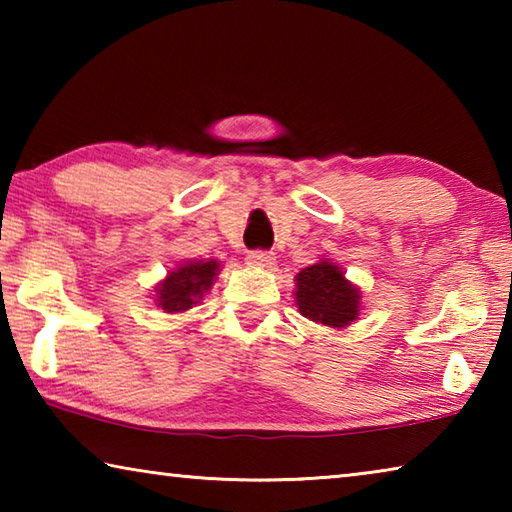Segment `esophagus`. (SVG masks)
Instances as JSON below:
<instances>
[{
    "instance_id": "esophagus-1",
    "label": "esophagus",
    "mask_w": 512,
    "mask_h": 512,
    "mask_svg": "<svg viewBox=\"0 0 512 512\" xmlns=\"http://www.w3.org/2000/svg\"><path fill=\"white\" fill-rule=\"evenodd\" d=\"M246 259L250 266H259V268H268L275 264V257L271 253H266V250H250Z\"/></svg>"
}]
</instances>
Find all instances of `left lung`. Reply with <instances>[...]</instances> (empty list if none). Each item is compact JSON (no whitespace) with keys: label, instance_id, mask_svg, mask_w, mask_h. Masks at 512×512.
I'll list each match as a JSON object with an SVG mask.
<instances>
[{"label":"left lung","instance_id":"1","mask_svg":"<svg viewBox=\"0 0 512 512\" xmlns=\"http://www.w3.org/2000/svg\"><path fill=\"white\" fill-rule=\"evenodd\" d=\"M300 314L329 327H345L359 316V291L345 280L336 264L318 262L302 268L296 277Z\"/></svg>","mask_w":512,"mask_h":512}]
</instances>
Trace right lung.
I'll return each mask as SVG.
<instances>
[{
    "mask_svg": "<svg viewBox=\"0 0 512 512\" xmlns=\"http://www.w3.org/2000/svg\"><path fill=\"white\" fill-rule=\"evenodd\" d=\"M216 271H219V262H214V259L210 262H187L178 271H171L158 289V305L167 314L192 309V305L203 298V293L210 291Z\"/></svg>",
    "mask_w": 512,
    "mask_h": 512,
    "instance_id": "1",
    "label": "right lung"
}]
</instances>
